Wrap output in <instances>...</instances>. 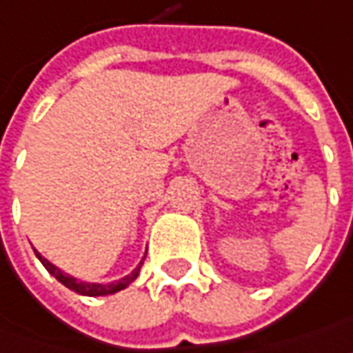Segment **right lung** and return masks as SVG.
I'll list each match as a JSON object with an SVG mask.
<instances>
[{
  "mask_svg": "<svg viewBox=\"0 0 353 353\" xmlns=\"http://www.w3.org/2000/svg\"><path fill=\"white\" fill-rule=\"evenodd\" d=\"M37 254V258L43 261V265L50 272V274L54 275L56 279L62 283V285H66L68 289H72V291H76L79 295H88V297H101V295H111V293H117V291H121V289H125L127 285H130L137 277H139V272H140V265H142V261L139 263V268L132 272L130 275L127 277H123V279H119L115 283H109V285H101V283H83V281H78V279H74L72 275L68 274H62L56 265H52L50 261L43 258L39 252H34Z\"/></svg>",
  "mask_w": 353,
  "mask_h": 353,
  "instance_id": "right-lung-1",
  "label": "right lung"
}]
</instances>
